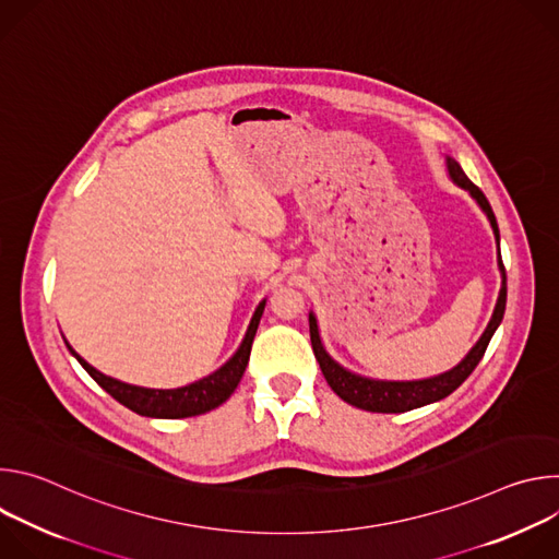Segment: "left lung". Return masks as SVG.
<instances>
[{
    "instance_id": "8db88e82",
    "label": "left lung",
    "mask_w": 559,
    "mask_h": 559,
    "mask_svg": "<svg viewBox=\"0 0 559 559\" xmlns=\"http://www.w3.org/2000/svg\"><path fill=\"white\" fill-rule=\"evenodd\" d=\"M447 170H449L451 181L455 186L464 188L475 199V203L483 207V212L487 214V218L493 227V234H496L498 267H500V276H502V287L498 294V302H496L491 321H489L485 334L480 336V341L471 347V352L453 369H449L440 376H433V378H425V380H376V378H365V376H358V373L345 369L325 352L321 334H318L316 316L309 311V338H311L313 356H316L318 365H321V371H323L328 384L334 389V393L338 397H343V401L349 403L352 407L373 412V414H403V412H412V409L442 401V397L453 393L471 376V371L477 367V362L483 360L491 336L496 334V330L502 323L504 307H507V272H504L502 257H500V229H498L496 214H493L487 197L483 194V190L468 181V177L464 175L460 164L453 162L451 156H447Z\"/></svg>"
}]
</instances>
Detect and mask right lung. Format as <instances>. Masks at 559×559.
Segmentation results:
<instances>
[{"mask_svg":"<svg viewBox=\"0 0 559 559\" xmlns=\"http://www.w3.org/2000/svg\"><path fill=\"white\" fill-rule=\"evenodd\" d=\"M263 309H265V300L259 302L241 347L236 349V354L221 369H216L214 373H210L192 384L179 386V389H147V386H136V384L115 380V378L97 371L93 365H88L68 345V341H66V347L79 360V365H82L91 373V378L102 389H106L117 403H121L130 412L145 416V418H166V420L190 418V416L207 414V412L216 409L218 405H223L234 393L238 382H241L248 360H250L252 343H254V336H257V330L261 323Z\"/></svg>","mask_w":559,"mask_h":559,"instance_id":"obj_1","label":"right lung"}]
</instances>
